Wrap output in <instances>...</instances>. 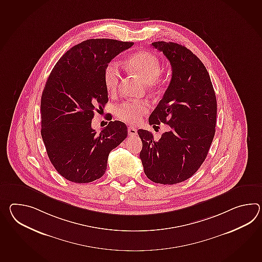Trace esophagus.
<instances>
[{
    "instance_id": "34e87169",
    "label": "esophagus",
    "mask_w": 262,
    "mask_h": 262,
    "mask_svg": "<svg viewBox=\"0 0 262 262\" xmlns=\"http://www.w3.org/2000/svg\"><path fill=\"white\" fill-rule=\"evenodd\" d=\"M128 134L129 136H136L137 135V129L134 127H128Z\"/></svg>"
}]
</instances>
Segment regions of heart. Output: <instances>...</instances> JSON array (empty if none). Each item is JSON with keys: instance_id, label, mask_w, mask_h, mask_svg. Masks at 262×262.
Returning a JSON list of instances; mask_svg holds the SVG:
<instances>
[{"instance_id": "obj_1", "label": "heart", "mask_w": 262, "mask_h": 262, "mask_svg": "<svg viewBox=\"0 0 262 262\" xmlns=\"http://www.w3.org/2000/svg\"><path fill=\"white\" fill-rule=\"evenodd\" d=\"M127 66L145 82L155 85L159 81V74L162 70L161 60L156 54L147 51H140L132 54L127 60ZM105 88L109 93H115L120 81V71L115 62H110L105 68L103 73ZM149 105L145 101L129 100L117 106V117L125 122L135 124L141 117L147 114Z\"/></svg>"}]
</instances>
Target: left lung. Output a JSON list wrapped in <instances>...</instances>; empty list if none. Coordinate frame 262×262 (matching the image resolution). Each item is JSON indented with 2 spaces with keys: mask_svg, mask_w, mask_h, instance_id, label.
<instances>
[{
  "mask_svg": "<svg viewBox=\"0 0 262 262\" xmlns=\"http://www.w3.org/2000/svg\"><path fill=\"white\" fill-rule=\"evenodd\" d=\"M151 46L168 59L172 78L148 122L170 128L158 141L139 129L140 159L150 181L172 185L190 179L207 157L215 134L217 102L209 72L195 54L174 42Z\"/></svg>",
  "mask_w": 262,
  "mask_h": 262,
  "instance_id": "1",
  "label": "left lung"
}]
</instances>
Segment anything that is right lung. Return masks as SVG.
<instances>
[{
  "instance_id": "right-lung-1",
  "label": "right lung",
  "mask_w": 262,
  "mask_h": 262,
  "mask_svg": "<svg viewBox=\"0 0 262 262\" xmlns=\"http://www.w3.org/2000/svg\"><path fill=\"white\" fill-rule=\"evenodd\" d=\"M134 42L88 39L59 59L41 97V136L59 174L75 183L99 180L108 156L128 135L121 121H110L97 133L94 112L108 102L103 81L106 66Z\"/></svg>"
}]
</instances>
